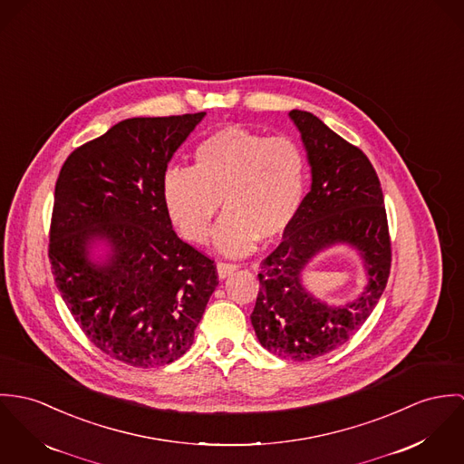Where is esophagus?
<instances>
[{"instance_id": "obj_1", "label": "esophagus", "mask_w": 464, "mask_h": 464, "mask_svg": "<svg viewBox=\"0 0 464 464\" xmlns=\"http://www.w3.org/2000/svg\"><path fill=\"white\" fill-rule=\"evenodd\" d=\"M237 268H238L237 263H226V261H218V263H217V272H218V277H220V279L229 277Z\"/></svg>"}]
</instances>
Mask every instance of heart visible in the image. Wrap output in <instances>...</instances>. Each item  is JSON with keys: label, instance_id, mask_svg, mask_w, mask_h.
<instances>
[{"label": "heart", "instance_id": "b5f03b06", "mask_svg": "<svg viewBox=\"0 0 464 464\" xmlns=\"http://www.w3.org/2000/svg\"><path fill=\"white\" fill-rule=\"evenodd\" d=\"M308 161L288 137H268L242 126H224L205 137L194 169L172 167L161 183L163 205L179 233L207 240L224 203L213 244L227 256H246L257 240L274 242L295 222L306 194Z\"/></svg>", "mask_w": 464, "mask_h": 464}]
</instances>
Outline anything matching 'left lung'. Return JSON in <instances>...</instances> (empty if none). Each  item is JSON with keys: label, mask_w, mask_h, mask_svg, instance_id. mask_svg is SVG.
<instances>
[{"label": "left lung", "mask_w": 464, "mask_h": 464, "mask_svg": "<svg viewBox=\"0 0 464 464\" xmlns=\"http://www.w3.org/2000/svg\"><path fill=\"white\" fill-rule=\"evenodd\" d=\"M311 167V190L283 242L261 261L251 314L259 343L283 360L309 361L345 342L366 322L390 276L392 242L379 178L370 160L316 115L292 110ZM347 243L369 276L353 304L329 307L302 285V270L320 250Z\"/></svg>", "instance_id": "left-lung-1"}]
</instances>
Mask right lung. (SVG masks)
<instances>
[{
    "label": "right lung",
    "instance_id": "1",
    "mask_svg": "<svg viewBox=\"0 0 464 464\" xmlns=\"http://www.w3.org/2000/svg\"><path fill=\"white\" fill-rule=\"evenodd\" d=\"M207 113L133 117L67 156L54 185L56 288L106 356L131 366L181 358L218 285L217 266L172 229L161 183ZM109 253L94 262L90 251Z\"/></svg>",
    "mask_w": 464,
    "mask_h": 464
}]
</instances>
